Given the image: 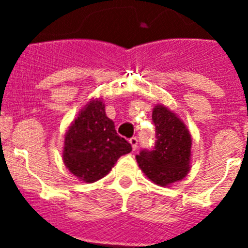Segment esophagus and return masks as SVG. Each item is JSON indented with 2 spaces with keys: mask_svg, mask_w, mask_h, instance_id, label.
I'll return each mask as SVG.
<instances>
[{
  "mask_svg": "<svg viewBox=\"0 0 248 248\" xmlns=\"http://www.w3.org/2000/svg\"><path fill=\"white\" fill-rule=\"evenodd\" d=\"M129 143H130V145H131V148H133V150H137V148H138V138L137 137H133V138H130V139H129Z\"/></svg>",
  "mask_w": 248,
  "mask_h": 248,
  "instance_id": "obj_1",
  "label": "esophagus"
}]
</instances>
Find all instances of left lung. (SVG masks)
I'll list each match as a JSON object with an SVG mask.
<instances>
[{"mask_svg": "<svg viewBox=\"0 0 248 248\" xmlns=\"http://www.w3.org/2000/svg\"><path fill=\"white\" fill-rule=\"evenodd\" d=\"M155 124V146L141 150L137 161L141 171L154 184L169 186L183 180L190 171L191 134L183 120L165 105L153 109Z\"/></svg>", "mask_w": 248, "mask_h": 248, "instance_id": "1", "label": "left lung"}]
</instances>
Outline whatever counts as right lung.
Masks as SVG:
<instances>
[{"instance_id":"add662e5","label":"right lung","mask_w":248,"mask_h":248,"mask_svg":"<svg viewBox=\"0 0 248 248\" xmlns=\"http://www.w3.org/2000/svg\"><path fill=\"white\" fill-rule=\"evenodd\" d=\"M130 151L131 145L117 134L99 98L89 100L68 128L63 163L80 181L94 183L109 174L117 160Z\"/></svg>"}]
</instances>
